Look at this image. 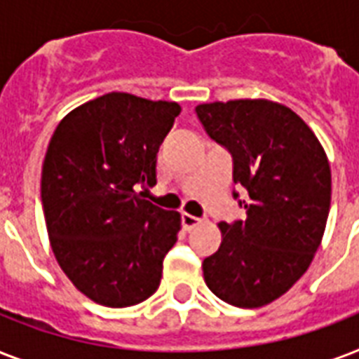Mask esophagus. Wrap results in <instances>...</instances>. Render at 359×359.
I'll return each mask as SVG.
<instances>
[{
  "label": "esophagus",
  "instance_id": "esophagus-1",
  "mask_svg": "<svg viewBox=\"0 0 359 359\" xmlns=\"http://www.w3.org/2000/svg\"><path fill=\"white\" fill-rule=\"evenodd\" d=\"M180 224H182V229L184 231H191L194 227H197V225L201 224V219L196 218V216H191V214H182L180 216Z\"/></svg>",
  "mask_w": 359,
  "mask_h": 359
}]
</instances>
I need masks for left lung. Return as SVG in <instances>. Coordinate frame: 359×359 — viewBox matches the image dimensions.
I'll use <instances>...</instances> for the list:
<instances>
[{"label": "left lung", "instance_id": "obj_1", "mask_svg": "<svg viewBox=\"0 0 359 359\" xmlns=\"http://www.w3.org/2000/svg\"><path fill=\"white\" fill-rule=\"evenodd\" d=\"M196 111L231 152L233 180L248 191L238 201L245 219L218 225L222 244L203 261V278L231 306H266L306 273L320 245L332 201L328 156L283 104L244 98L199 104Z\"/></svg>", "mask_w": 359, "mask_h": 359}]
</instances>
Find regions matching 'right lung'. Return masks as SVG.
Instances as JSON below:
<instances>
[{"label":"right lung","instance_id":"add662e5","mask_svg":"<svg viewBox=\"0 0 359 359\" xmlns=\"http://www.w3.org/2000/svg\"><path fill=\"white\" fill-rule=\"evenodd\" d=\"M177 102L108 93L65 115L42 163L41 197L59 266L76 289L108 307L156 292L180 214L135 191L156 184V154Z\"/></svg>","mask_w":359,"mask_h":359}]
</instances>
